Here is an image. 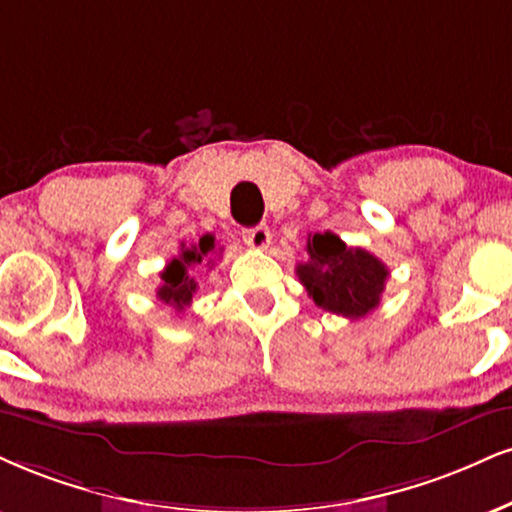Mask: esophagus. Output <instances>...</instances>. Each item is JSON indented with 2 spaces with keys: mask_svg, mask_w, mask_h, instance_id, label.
<instances>
[{
  "mask_svg": "<svg viewBox=\"0 0 512 512\" xmlns=\"http://www.w3.org/2000/svg\"><path fill=\"white\" fill-rule=\"evenodd\" d=\"M242 239L246 246H251V249H266L270 244V230L266 225L249 227V230H242Z\"/></svg>",
  "mask_w": 512,
  "mask_h": 512,
  "instance_id": "obj_1",
  "label": "esophagus"
}]
</instances>
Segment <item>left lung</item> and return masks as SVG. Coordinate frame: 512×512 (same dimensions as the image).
<instances>
[{
	"instance_id": "obj_1",
	"label": "left lung",
	"mask_w": 512,
	"mask_h": 512,
	"mask_svg": "<svg viewBox=\"0 0 512 512\" xmlns=\"http://www.w3.org/2000/svg\"><path fill=\"white\" fill-rule=\"evenodd\" d=\"M308 261L296 266L301 285L323 311L363 318L380 306L389 270L377 256L346 246L332 232L308 235Z\"/></svg>"
}]
</instances>
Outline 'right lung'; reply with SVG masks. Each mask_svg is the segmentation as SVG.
I'll list each match as a JSON object with an SVG mask.
<instances>
[{
  "label": "right lung",
  "mask_w": 512,
  "mask_h": 512,
  "mask_svg": "<svg viewBox=\"0 0 512 512\" xmlns=\"http://www.w3.org/2000/svg\"><path fill=\"white\" fill-rule=\"evenodd\" d=\"M213 251H216V237L213 235H204L192 246L182 244L180 254L163 268L161 285L156 289L159 301L173 308L175 313L185 311L192 304L194 292H197V280L189 275V268L201 266L204 261L211 263L213 258H208V254H213Z\"/></svg>",
  "instance_id": "add662e5"
}]
</instances>
